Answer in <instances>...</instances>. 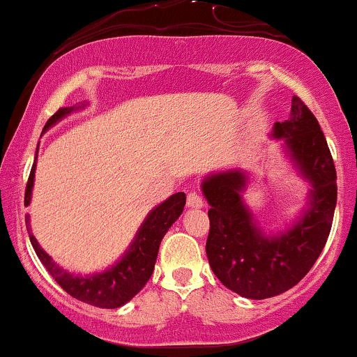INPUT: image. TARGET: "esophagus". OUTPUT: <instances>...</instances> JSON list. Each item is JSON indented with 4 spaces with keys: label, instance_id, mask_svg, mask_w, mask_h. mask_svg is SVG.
I'll return each instance as SVG.
<instances>
[{
    "label": "esophagus",
    "instance_id": "1",
    "mask_svg": "<svg viewBox=\"0 0 357 357\" xmlns=\"http://www.w3.org/2000/svg\"><path fill=\"white\" fill-rule=\"evenodd\" d=\"M186 204H188V208H202L204 204V199L202 198V195H199V192L191 191L186 198Z\"/></svg>",
    "mask_w": 357,
    "mask_h": 357
}]
</instances>
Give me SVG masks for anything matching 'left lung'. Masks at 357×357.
I'll list each match as a JSON object with an SVG mask.
<instances>
[{
    "label": "left lung",
    "instance_id": "1",
    "mask_svg": "<svg viewBox=\"0 0 357 357\" xmlns=\"http://www.w3.org/2000/svg\"><path fill=\"white\" fill-rule=\"evenodd\" d=\"M298 169L312 184L310 208L290 230L264 235L253 223L240 192L241 171L213 174L203 181L210 203L206 255L227 289L248 298L280 296L307 275L326 245L337 202V174L317 119L304 100L292 97L290 119L275 124Z\"/></svg>",
    "mask_w": 357,
    "mask_h": 357
}]
</instances>
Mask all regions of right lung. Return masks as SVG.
Returning <instances> with one entry per match:
<instances>
[{"mask_svg": "<svg viewBox=\"0 0 357 357\" xmlns=\"http://www.w3.org/2000/svg\"><path fill=\"white\" fill-rule=\"evenodd\" d=\"M73 110V107H61L56 110L53 116L48 119L45 124L43 130L60 121L61 117L67 116ZM38 153V147H36ZM35 166L36 161L31 166L30 176H28L26 190H24V204H30L31 198V188H33L35 178ZM186 204V195L184 192H176V195L167 198L165 203L159 204L149 213L142 227L139 228L136 238H134L130 248L122 257L119 264L114 265L112 268L105 270L104 273H93L89 277H79L68 273L67 270L60 268L55 261L52 260L47 253L43 252L38 241L35 240L33 233L30 230V216H24V223H26L28 235L30 241L33 245L36 255L40 261L48 270V273L55 278V282L67 294H70L77 301L85 302L93 307H102V309H117V307L124 305L130 298L136 296L144 289L151 275H153L155 258H158L159 245H161L162 236L169 230L171 225L179 218Z\"/></svg>", "mask_w": 357, "mask_h": 357, "instance_id": "1", "label": "right lung"}]
</instances>
